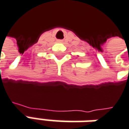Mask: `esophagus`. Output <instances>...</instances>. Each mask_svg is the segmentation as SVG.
Returning <instances> with one entry per match:
<instances>
[{
    "instance_id": "esophagus-1",
    "label": "esophagus",
    "mask_w": 129,
    "mask_h": 129,
    "mask_svg": "<svg viewBox=\"0 0 129 129\" xmlns=\"http://www.w3.org/2000/svg\"><path fill=\"white\" fill-rule=\"evenodd\" d=\"M59 41V42H60V41Z\"/></svg>"
}]
</instances>
